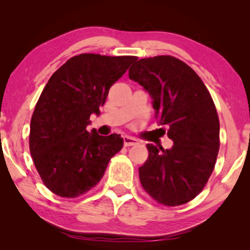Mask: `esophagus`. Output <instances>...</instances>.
Instances as JSON below:
<instances>
[{"label": "esophagus", "instance_id": "esophagus-1", "mask_svg": "<svg viewBox=\"0 0 250 250\" xmlns=\"http://www.w3.org/2000/svg\"><path fill=\"white\" fill-rule=\"evenodd\" d=\"M138 140L134 138H131V136H124V146H131L138 145Z\"/></svg>", "mask_w": 250, "mask_h": 250}]
</instances>
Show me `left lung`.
I'll return each instance as SVG.
<instances>
[{
  "mask_svg": "<svg viewBox=\"0 0 250 250\" xmlns=\"http://www.w3.org/2000/svg\"><path fill=\"white\" fill-rule=\"evenodd\" d=\"M128 77L151 95L156 117L174 142L170 149L146 145L141 186L158 204L189 203L207 184L220 149V121L209 91L192 68L172 56L135 61Z\"/></svg>",
  "mask_w": 250,
  "mask_h": 250,
  "instance_id": "left-lung-1",
  "label": "left lung"
}]
</instances>
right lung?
Wrapping results in <instances>:
<instances>
[{"instance_id": "obj_1", "label": "right lung", "mask_w": 250, "mask_h": 250, "mask_svg": "<svg viewBox=\"0 0 250 250\" xmlns=\"http://www.w3.org/2000/svg\"><path fill=\"white\" fill-rule=\"evenodd\" d=\"M136 57L82 53L67 60L40 95L30 121L29 150L44 186L77 198L97 186L109 160L123 148L119 134L86 131L109 90Z\"/></svg>"}]
</instances>
